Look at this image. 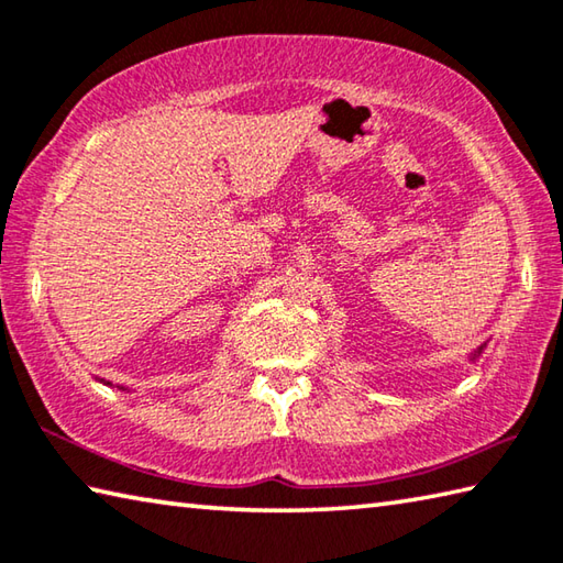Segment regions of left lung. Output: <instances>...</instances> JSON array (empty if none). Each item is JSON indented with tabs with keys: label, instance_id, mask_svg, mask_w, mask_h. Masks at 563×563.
Returning <instances> with one entry per match:
<instances>
[{
	"label": "left lung",
	"instance_id": "1",
	"mask_svg": "<svg viewBox=\"0 0 563 563\" xmlns=\"http://www.w3.org/2000/svg\"><path fill=\"white\" fill-rule=\"evenodd\" d=\"M485 346H487V342H483V344H479V346H477V350H475L473 354H470V356H467V360H470V362H475V360H479V356H483V352H485Z\"/></svg>",
	"mask_w": 563,
	"mask_h": 563
}]
</instances>
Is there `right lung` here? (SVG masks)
<instances>
[{
	"instance_id": "right-lung-1",
	"label": "right lung",
	"mask_w": 563,
	"mask_h": 563,
	"mask_svg": "<svg viewBox=\"0 0 563 563\" xmlns=\"http://www.w3.org/2000/svg\"><path fill=\"white\" fill-rule=\"evenodd\" d=\"M96 379H98L100 384H106V386H112L110 382H106V379H100V376H96ZM118 388H122V391H130V388H128V386H118Z\"/></svg>"
}]
</instances>
